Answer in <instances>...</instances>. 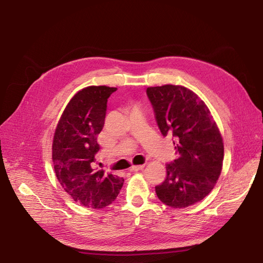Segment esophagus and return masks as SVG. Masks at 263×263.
Here are the masks:
<instances>
[{"mask_svg": "<svg viewBox=\"0 0 263 263\" xmlns=\"http://www.w3.org/2000/svg\"><path fill=\"white\" fill-rule=\"evenodd\" d=\"M144 168V165H133L132 167L129 168L130 172L135 173V172H138V171H142Z\"/></svg>", "mask_w": 263, "mask_h": 263, "instance_id": "esophagus-1", "label": "esophagus"}]
</instances>
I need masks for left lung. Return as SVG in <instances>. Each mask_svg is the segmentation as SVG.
Instances as JSON below:
<instances>
[{
	"instance_id": "8db88e82",
	"label": "left lung",
	"mask_w": 263,
	"mask_h": 263,
	"mask_svg": "<svg viewBox=\"0 0 263 263\" xmlns=\"http://www.w3.org/2000/svg\"><path fill=\"white\" fill-rule=\"evenodd\" d=\"M163 136L174 137L176 159L166 165L165 181L155 186L166 205L183 209L202 201L222 171L224 146L209 108L183 86L164 85L146 90Z\"/></svg>"
}]
</instances>
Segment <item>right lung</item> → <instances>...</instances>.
Instances as JSON below:
<instances>
[{
  "label": "right lung",
  "mask_w": 263,
  "mask_h": 263,
  "mask_svg": "<svg viewBox=\"0 0 263 263\" xmlns=\"http://www.w3.org/2000/svg\"><path fill=\"white\" fill-rule=\"evenodd\" d=\"M116 90L106 86L83 88L69 101L54 132L52 161L58 181L86 208L109 205L124 184V178L91 166L100 149L97 135L105 124L107 100Z\"/></svg>",
  "instance_id": "1"
}]
</instances>
